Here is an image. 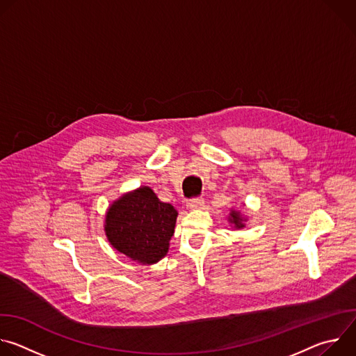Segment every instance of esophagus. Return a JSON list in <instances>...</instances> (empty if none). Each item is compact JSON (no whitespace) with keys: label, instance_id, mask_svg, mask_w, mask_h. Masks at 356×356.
I'll return each instance as SVG.
<instances>
[{"label":"esophagus","instance_id":"esophagus-1","mask_svg":"<svg viewBox=\"0 0 356 356\" xmlns=\"http://www.w3.org/2000/svg\"><path fill=\"white\" fill-rule=\"evenodd\" d=\"M202 206H204V200L202 198H194L187 202V209L190 210H200L202 209Z\"/></svg>","mask_w":356,"mask_h":356}]
</instances>
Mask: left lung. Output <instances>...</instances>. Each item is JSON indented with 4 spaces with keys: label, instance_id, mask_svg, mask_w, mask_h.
Segmentation results:
<instances>
[{
    "label": "left lung",
    "instance_id": "8db88e82",
    "mask_svg": "<svg viewBox=\"0 0 356 356\" xmlns=\"http://www.w3.org/2000/svg\"><path fill=\"white\" fill-rule=\"evenodd\" d=\"M227 218H228V222L231 224V227L234 229H243L245 228V222L248 221V218L245 216H242V213L235 210V209L229 210V214H228Z\"/></svg>",
    "mask_w": 356,
    "mask_h": 356
}]
</instances>
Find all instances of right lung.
<instances>
[{
	"label": "right lung",
	"mask_w": 356,
	"mask_h": 356,
	"mask_svg": "<svg viewBox=\"0 0 356 356\" xmlns=\"http://www.w3.org/2000/svg\"><path fill=\"white\" fill-rule=\"evenodd\" d=\"M177 210L162 202L149 186H140L113 201L104 232L120 253L140 265H154L169 252Z\"/></svg>",
	"instance_id": "right-lung-1"
}]
</instances>
